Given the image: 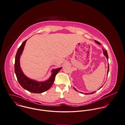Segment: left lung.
Returning a JSON list of instances; mask_svg holds the SVG:
<instances>
[{"instance_id":"1","label":"left lung","mask_w":125,"mask_h":125,"mask_svg":"<svg viewBox=\"0 0 125 125\" xmlns=\"http://www.w3.org/2000/svg\"><path fill=\"white\" fill-rule=\"evenodd\" d=\"M94 41L96 43H97L98 44H99V45H100L101 44V43H100V42H99L98 41H96V40H94ZM103 53H104V55L106 57V58H107V59H108H108H109V57H108V53H107V51L106 50H105L104 49H103ZM109 63H108V72H107V74H108V73H109ZM102 87H101V88H100L99 89H99H100L101 88H102ZM74 89L75 90V91H77L74 88ZM96 92V91H94V92H92V93H88V94H94V93H95Z\"/></svg>"}]
</instances>
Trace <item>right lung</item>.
Returning a JSON list of instances; mask_svg holds the SVG:
<instances>
[{
    "instance_id": "add662e5",
    "label": "right lung",
    "mask_w": 125,
    "mask_h": 125,
    "mask_svg": "<svg viewBox=\"0 0 125 125\" xmlns=\"http://www.w3.org/2000/svg\"><path fill=\"white\" fill-rule=\"evenodd\" d=\"M27 40L24 41L18 48L15 58L14 71L17 80L21 87L26 90L36 94H40L48 90L53 84L57 73L62 68L52 70V75L46 81L38 82L29 78L23 73L20 66V57L23 51L25 43Z\"/></svg>"
}]
</instances>
